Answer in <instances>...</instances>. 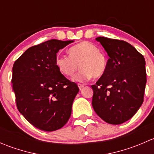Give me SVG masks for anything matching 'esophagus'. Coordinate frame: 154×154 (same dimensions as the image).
Returning <instances> with one entry per match:
<instances>
[{
	"mask_svg": "<svg viewBox=\"0 0 154 154\" xmlns=\"http://www.w3.org/2000/svg\"><path fill=\"white\" fill-rule=\"evenodd\" d=\"M78 87H79V88H80V90H81L82 88H83V87H84V86H83V84H80V83H79V84H78Z\"/></svg>",
	"mask_w": 154,
	"mask_h": 154,
	"instance_id": "obj_1",
	"label": "esophagus"
}]
</instances>
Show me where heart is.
<instances>
[{"instance_id": "1", "label": "heart", "mask_w": 154, "mask_h": 154, "mask_svg": "<svg viewBox=\"0 0 154 154\" xmlns=\"http://www.w3.org/2000/svg\"><path fill=\"white\" fill-rule=\"evenodd\" d=\"M69 54L56 57V66L64 75L71 77L80 66L81 70L73 78L75 81L84 82L104 74L107 67L106 57L94 45L82 42L70 48Z\"/></svg>"}]
</instances>
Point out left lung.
Here are the masks:
<instances>
[{"label":"left lung","instance_id":"left-lung-1","mask_svg":"<svg viewBox=\"0 0 154 154\" xmlns=\"http://www.w3.org/2000/svg\"><path fill=\"white\" fill-rule=\"evenodd\" d=\"M109 59L104 74L92 85V106L106 123L121 125L131 119L142 106L145 90L143 56L122 40L97 37Z\"/></svg>","mask_w":154,"mask_h":154}]
</instances>
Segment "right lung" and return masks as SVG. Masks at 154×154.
<instances>
[{
  "instance_id": "add662e5",
  "label": "right lung",
  "mask_w": 154,
  "mask_h": 154,
  "mask_svg": "<svg viewBox=\"0 0 154 154\" xmlns=\"http://www.w3.org/2000/svg\"><path fill=\"white\" fill-rule=\"evenodd\" d=\"M48 40L28 48L12 67V88L18 111L36 128L54 131L62 128L71 114L79 91L56 66L57 54L72 43Z\"/></svg>"
}]
</instances>
